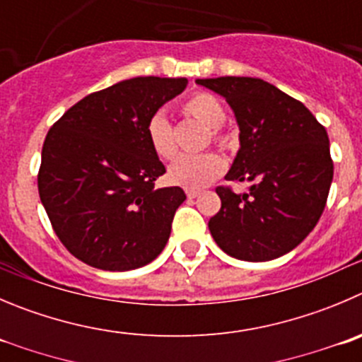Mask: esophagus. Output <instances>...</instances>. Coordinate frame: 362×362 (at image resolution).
<instances>
[{
  "mask_svg": "<svg viewBox=\"0 0 362 362\" xmlns=\"http://www.w3.org/2000/svg\"><path fill=\"white\" fill-rule=\"evenodd\" d=\"M199 195H201V194H199V192H195V190H187V197H188V199H197Z\"/></svg>",
  "mask_w": 362,
  "mask_h": 362,
  "instance_id": "1",
  "label": "esophagus"
}]
</instances>
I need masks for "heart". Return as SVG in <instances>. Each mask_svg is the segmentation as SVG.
Wrapping results in <instances>:
<instances>
[{
	"label": "heart",
	"instance_id": "obj_1",
	"mask_svg": "<svg viewBox=\"0 0 362 362\" xmlns=\"http://www.w3.org/2000/svg\"><path fill=\"white\" fill-rule=\"evenodd\" d=\"M183 112L190 119L197 120L209 129V136L215 142L223 144V136L220 135V126L226 120L223 105L211 94H194L183 103ZM147 140L151 149L154 151L160 160H172L177 153L172 136V126L163 112H156L147 120ZM226 168V161L220 154L206 153L199 156H185L175 160L167 172V179L175 187L201 190L213 183Z\"/></svg>",
	"mask_w": 362,
	"mask_h": 362
}]
</instances>
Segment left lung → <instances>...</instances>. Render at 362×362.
Returning <instances> with one entry per match:
<instances>
[{
    "label": "left lung",
    "instance_id": "obj_1",
    "mask_svg": "<svg viewBox=\"0 0 362 362\" xmlns=\"http://www.w3.org/2000/svg\"><path fill=\"white\" fill-rule=\"evenodd\" d=\"M222 95L240 127V149L226 179L249 192L218 187L222 208L208 222L230 257L270 261L293 250L315 229L332 183L325 127L297 99L259 78L195 80Z\"/></svg>",
    "mask_w": 362,
    "mask_h": 362
}]
</instances>
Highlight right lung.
<instances>
[{
  "label": "right lung",
  "mask_w": 362,
  "mask_h": 362,
  "mask_svg": "<svg viewBox=\"0 0 362 362\" xmlns=\"http://www.w3.org/2000/svg\"><path fill=\"white\" fill-rule=\"evenodd\" d=\"M187 78L139 76L87 95L47 133L39 195L69 252L108 272L156 259L187 195L154 188L165 174L147 120L187 87Z\"/></svg>",
  "instance_id": "right-lung-1"
}]
</instances>
